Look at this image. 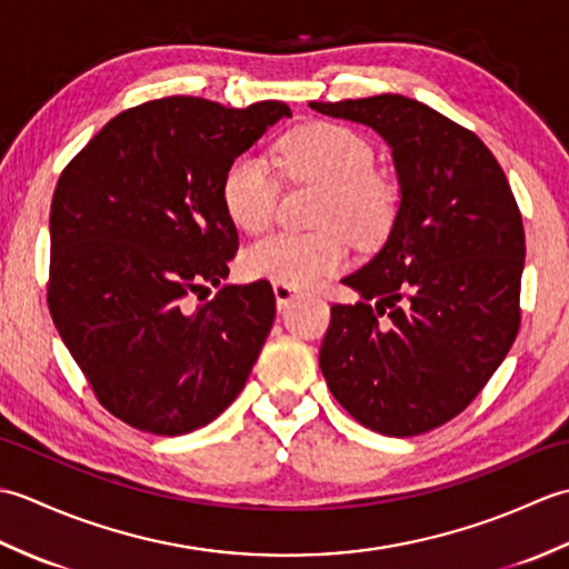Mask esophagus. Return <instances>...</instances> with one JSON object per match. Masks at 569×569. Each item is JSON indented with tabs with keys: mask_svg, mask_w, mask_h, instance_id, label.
<instances>
[{
	"mask_svg": "<svg viewBox=\"0 0 569 569\" xmlns=\"http://www.w3.org/2000/svg\"><path fill=\"white\" fill-rule=\"evenodd\" d=\"M273 296H276V306L278 308H286L288 303H293L296 298H300V291L293 286H286V283H273Z\"/></svg>",
	"mask_w": 569,
	"mask_h": 569,
	"instance_id": "1",
	"label": "esophagus"
}]
</instances>
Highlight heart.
Listing matches in <instances>:
<instances>
[{
  "instance_id": "b5f03b06",
  "label": "heart",
  "mask_w": 569,
  "mask_h": 569,
  "mask_svg": "<svg viewBox=\"0 0 569 569\" xmlns=\"http://www.w3.org/2000/svg\"><path fill=\"white\" fill-rule=\"evenodd\" d=\"M276 161L293 183L322 188L318 232H276L251 244L241 266L253 278L303 288L340 271L347 263V239L361 249L379 247L398 217V186L373 171L371 143L355 129L312 122L286 134ZM224 208L249 234L271 224L278 202V178L259 156L244 153L229 163L222 183Z\"/></svg>"
}]
</instances>
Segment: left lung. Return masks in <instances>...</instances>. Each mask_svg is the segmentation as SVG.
<instances>
[{"label":"left lung","instance_id":"left-lung-1","mask_svg":"<svg viewBox=\"0 0 569 569\" xmlns=\"http://www.w3.org/2000/svg\"><path fill=\"white\" fill-rule=\"evenodd\" d=\"M389 143L401 204L389 239L342 278L320 347L332 396L361 426L410 438L452 420L499 369L521 325L523 220L477 134L403 94L310 102Z\"/></svg>","mask_w":569,"mask_h":569}]
</instances>
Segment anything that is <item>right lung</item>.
<instances>
[{"instance_id": "right-lung-1", "label": "right lung", "mask_w": 569, "mask_h": 569, "mask_svg": "<svg viewBox=\"0 0 569 569\" xmlns=\"http://www.w3.org/2000/svg\"><path fill=\"white\" fill-rule=\"evenodd\" d=\"M286 102L163 98L110 119L60 173L48 308L98 401L127 426L186 435L234 401L276 318L269 281L224 283L239 247L229 163ZM208 305L191 300L209 283Z\"/></svg>"}]
</instances>
